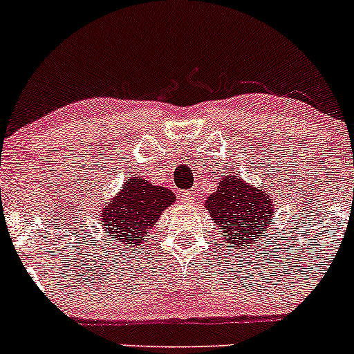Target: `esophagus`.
Wrapping results in <instances>:
<instances>
[{"label": "esophagus", "mask_w": 354, "mask_h": 354, "mask_svg": "<svg viewBox=\"0 0 354 354\" xmlns=\"http://www.w3.org/2000/svg\"><path fill=\"white\" fill-rule=\"evenodd\" d=\"M183 198H185V200H188L189 203L194 200V193H186V194H183Z\"/></svg>", "instance_id": "obj_1"}]
</instances>
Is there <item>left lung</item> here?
Returning a JSON list of instances; mask_svg holds the SVG:
<instances>
[{
	"mask_svg": "<svg viewBox=\"0 0 354 354\" xmlns=\"http://www.w3.org/2000/svg\"><path fill=\"white\" fill-rule=\"evenodd\" d=\"M205 206L234 250H250L259 238H268L276 209L273 191L230 173L221 174L218 189L206 198Z\"/></svg>",
	"mask_w": 354,
	"mask_h": 354,
	"instance_id": "obj_1",
	"label": "left lung"
}]
</instances>
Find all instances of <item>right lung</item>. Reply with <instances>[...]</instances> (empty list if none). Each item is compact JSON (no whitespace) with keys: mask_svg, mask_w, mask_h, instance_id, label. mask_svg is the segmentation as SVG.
Returning <instances> with one entry per match:
<instances>
[{"mask_svg":"<svg viewBox=\"0 0 354 354\" xmlns=\"http://www.w3.org/2000/svg\"><path fill=\"white\" fill-rule=\"evenodd\" d=\"M176 201L171 189L158 186L141 176L124 181L123 188L101 206L100 225L108 231L109 241L124 250L143 246L148 233L163 211Z\"/></svg>","mask_w":354,"mask_h":354,"instance_id":"1","label":"right lung"}]
</instances>
